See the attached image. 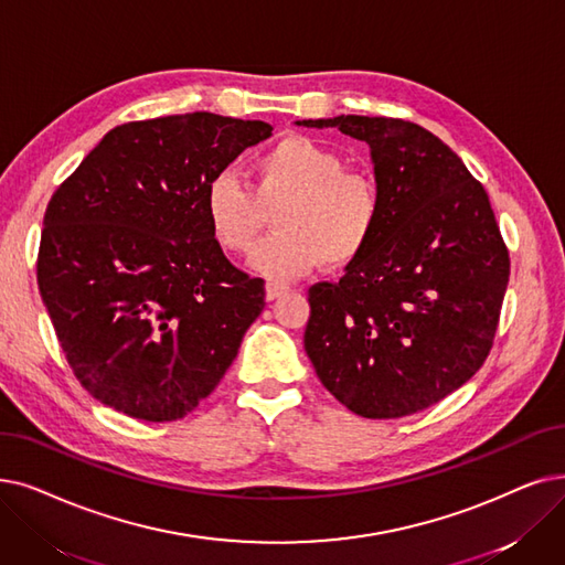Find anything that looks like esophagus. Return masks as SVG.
Masks as SVG:
<instances>
[{
	"label": "esophagus",
	"instance_id": "1",
	"mask_svg": "<svg viewBox=\"0 0 565 565\" xmlns=\"http://www.w3.org/2000/svg\"><path fill=\"white\" fill-rule=\"evenodd\" d=\"M286 292H288V288L281 286V284H267V286H265V300L273 302V300L286 296Z\"/></svg>",
	"mask_w": 565,
	"mask_h": 565
}]
</instances>
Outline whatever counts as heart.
I'll use <instances>...</instances> for the list:
<instances>
[{"mask_svg": "<svg viewBox=\"0 0 565 565\" xmlns=\"http://www.w3.org/2000/svg\"><path fill=\"white\" fill-rule=\"evenodd\" d=\"M256 193L233 173L214 175L203 207L214 239L244 254L265 228V210L277 212V235L263 239L249 265L269 281H292L328 263L347 267L370 247L381 222V193L372 178L347 170L330 147L307 136H286L256 159Z\"/></svg>", "mask_w": 565, "mask_h": 565, "instance_id": "obj_1", "label": "heart"}]
</instances>
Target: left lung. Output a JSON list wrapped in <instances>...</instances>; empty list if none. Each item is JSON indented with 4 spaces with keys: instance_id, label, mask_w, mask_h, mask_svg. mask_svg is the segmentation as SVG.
Segmentation results:
<instances>
[{
    "instance_id": "obj_1",
    "label": "left lung",
    "mask_w": 565,
    "mask_h": 565,
    "mask_svg": "<svg viewBox=\"0 0 565 565\" xmlns=\"http://www.w3.org/2000/svg\"><path fill=\"white\" fill-rule=\"evenodd\" d=\"M298 127L370 145L381 222L337 284L309 288L305 351L349 411L385 420L429 408L489 355L510 258L487 193L431 131L339 115Z\"/></svg>"
}]
</instances>
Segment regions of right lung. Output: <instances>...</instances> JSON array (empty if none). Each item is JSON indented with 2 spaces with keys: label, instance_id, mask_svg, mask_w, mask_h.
<instances>
[{
  "label": "right lung",
  "instance_id": "obj_1",
  "mask_svg": "<svg viewBox=\"0 0 565 565\" xmlns=\"http://www.w3.org/2000/svg\"><path fill=\"white\" fill-rule=\"evenodd\" d=\"M269 136L265 121L214 113L129 121L53 193L39 290L94 399L136 420L173 423L224 379L265 290L224 256L203 193Z\"/></svg>",
  "mask_w": 565,
  "mask_h": 565
}]
</instances>
